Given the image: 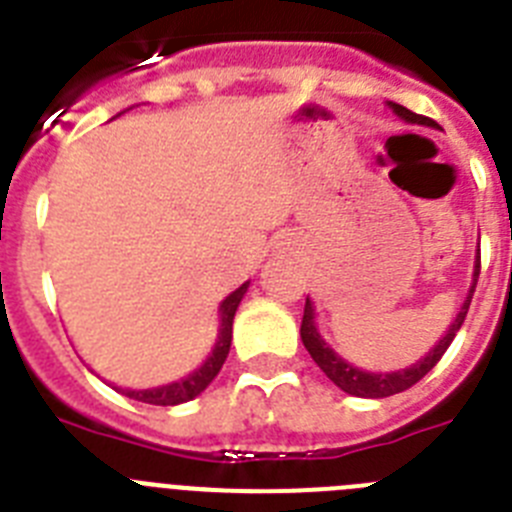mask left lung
I'll return each mask as SVG.
<instances>
[{
  "label": "left lung",
  "mask_w": 512,
  "mask_h": 512,
  "mask_svg": "<svg viewBox=\"0 0 512 512\" xmlns=\"http://www.w3.org/2000/svg\"><path fill=\"white\" fill-rule=\"evenodd\" d=\"M390 107H392V112H395L397 117H402L405 122L436 128V120H431V117L415 115V112H410L408 107H402V104H395V102H390ZM477 279H479V256H477V264H474L472 289H469L467 300H464V305H461L456 320L449 325V330H446V336H443L441 341L436 343V348H431V351H428V356H423L418 364L408 366V369H402V372H390V374L361 372V369H356L354 364L343 361L341 356H338L336 351H333V348H330L328 343L323 341V338H320L318 328H315V310H312L310 300H305V315H302V328H300L302 343H305V348L310 351L312 361H315V364L323 369L325 377L336 384V387H341L343 392H348V395L374 397V400H377V397L397 395V392H405V390H410L413 384H418L420 379H423L425 374L431 372L433 366L441 361V356L446 354V348L451 346L454 336L459 333L461 323H464V318H467L469 302H472L474 287H477Z\"/></svg>",
  "instance_id": "1"
}]
</instances>
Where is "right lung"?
Wrapping results in <instances>:
<instances>
[{
  "instance_id": "obj_1",
  "label": "right lung",
  "mask_w": 512,
  "mask_h": 512,
  "mask_svg": "<svg viewBox=\"0 0 512 512\" xmlns=\"http://www.w3.org/2000/svg\"><path fill=\"white\" fill-rule=\"evenodd\" d=\"M246 289H248V282L235 289L233 295L225 297L223 305H220V330H217V343L200 369H194L189 377L179 379V382L164 384V387H153V390H122V395H128L130 400L148 402V405H179V402H189L200 395V392H205L207 384L217 377V372L223 369L225 359H228L230 341H233L235 310H238V305H241Z\"/></svg>"
}]
</instances>
